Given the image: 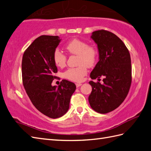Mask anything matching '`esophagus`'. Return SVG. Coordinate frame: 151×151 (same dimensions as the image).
<instances>
[{
    "instance_id": "esophagus-1",
    "label": "esophagus",
    "mask_w": 151,
    "mask_h": 151,
    "mask_svg": "<svg viewBox=\"0 0 151 151\" xmlns=\"http://www.w3.org/2000/svg\"><path fill=\"white\" fill-rule=\"evenodd\" d=\"M82 86V83H76V87H79L80 86Z\"/></svg>"
}]
</instances>
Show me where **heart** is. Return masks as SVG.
I'll use <instances>...</instances> for the list:
<instances>
[{"mask_svg": "<svg viewBox=\"0 0 151 151\" xmlns=\"http://www.w3.org/2000/svg\"><path fill=\"white\" fill-rule=\"evenodd\" d=\"M66 50L69 54L77 55L76 68H69L63 73L65 78L73 82H79L83 80L88 70L96 64L99 57V51L94 45L88 44L85 40L75 38L67 44ZM55 65L58 68L64 67L67 62V56L58 49L55 50L52 54Z\"/></svg>", "mask_w": 151, "mask_h": 151, "instance_id": "heart-1", "label": "heart"}]
</instances>
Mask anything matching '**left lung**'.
I'll list each match as a JSON object with an SVG mask.
<instances>
[{"instance_id": "1", "label": "left lung", "mask_w": 151, "mask_h": 151, "mask_svg": "<svg viewBox=\"0 0 151 151\" xmlns=\"http://www.w3.org/2000/svg\"><path fill=\"white\" fill-rule=\"evenodd\" d=\"M91 38L97 44L100 60L90 77L104 79L102 83L89 82L92 86L89 102L97 113L106 114L120 106L127 96L132 82L131 56L123 41L110 31H94Z\"/></svg>"}]
</instances>
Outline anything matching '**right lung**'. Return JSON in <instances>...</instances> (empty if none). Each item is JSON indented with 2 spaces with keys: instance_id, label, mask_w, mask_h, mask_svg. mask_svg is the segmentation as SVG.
<instances>
[{
  "instance_id": "add662e5",
  "label": "right lung",
  "mask_w": 151,
  "mask_h": 151,
  "mask_svg": "<svg viewBox=\"0 0 151 151\" xmlns=\"http://www.w3.org/2000/svg\"><path fill=\"white\" fill-rule=\"evenodd\" d=\"M60 40L58 36L42 35L24 52L22 83L33 106L51 118H58L69 109L71 97L76 89L74 83L62 80L57 87L52 86L58 72L52 54Z\"/></svg>"
}]
</instances>
